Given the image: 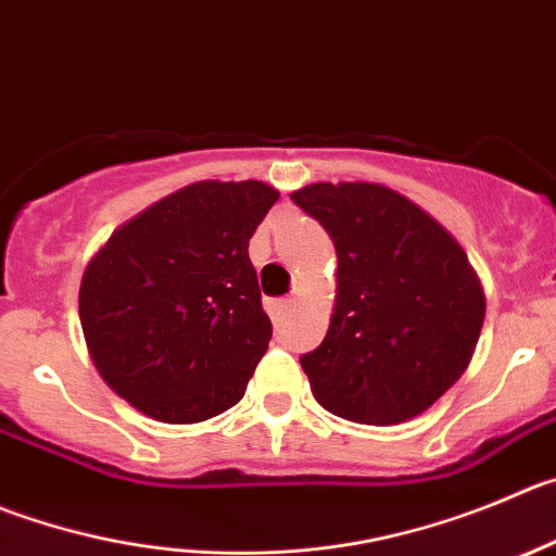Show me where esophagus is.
Instances as JSON below:
<instances>
[{
  "mask_svg": "<svg viewBox=\"0 0 556 556\" xmlns=\"http://www.w3.org/2000/svg\"><path fill=\"white\" fill-rule=\"evenodd\" d=\"M290 307H293V302H290V299H268V302H266V309H268V315H271L274 320H279V318H282V315L288 313Z\"/></svg>",
  "mask_w": 556,
  "mask_h": 556,
  "instance_id": "obj_1",
  "label": "esophagus"
}]
</instances>
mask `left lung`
<instances>
[{
	"instance_id": "left-lung-1",
	"label": "left lung",
	"mask_w": 556,
	"mask_h": 556,
	"mask_svg": "<svg viewBox=\"0 0 556 556\" xmlns=\"http://www.w3.org/2000/svg\"><path fill=\"white\" fill-rule=\"evenodd\" d=\"M290 200L337 249L329 331L302 356L326 412L362 425L414 419L464 376L485 293L464 247L381 184H309Z\"/></svg>"
}]
</instances>
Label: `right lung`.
Instances as JSON below:
<instances>
[{
  "label": "right lung",
  "instance_id": "right-lung-1",
  "mask_svg": "<svg viewBox=\"0 0 556 556\" xmlns=\"http://www.w3.org/2000/svg\"><path fill=\"white\" fill-rule=\"evenodd\" d=\"M277 200L263 180H200L92 254L79 288L87 351L137 412L191 425L243 397L271 340L249 238Z\"/></svg>",
  "mask_w": 556,
  "mask_h": 556
}]
</instances>
